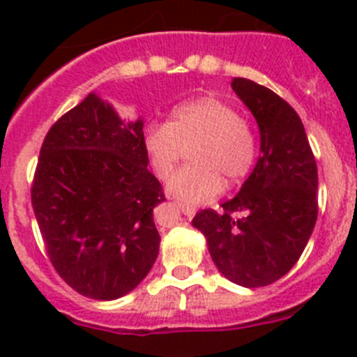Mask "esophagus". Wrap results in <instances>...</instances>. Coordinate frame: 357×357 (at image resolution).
Segmentation results:
<instances>
[{
    "label": "esophagus",
    "instance_id": "obj_1",
    "mask_svg": "<svg viewBox=\"0 0 357 357\" xmlns=\"http://www.w3.org/2000/svg\"><path fill=\"white\" fill-rule=\"evenodd\" d=\"M178 207H181L182 213H184L188 218H193L195 214H197V209H195V207H191V206H185V204H178Z\"/></svg>",
    "mask_w": 357,
    "mask_h": 357
}]
</instances>
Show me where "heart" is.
Masks as SVG:
<instances>
[{"label": "heart", "instance_id": "b5f03b06", "mask_svg": "<svg viewBox=\"0 0 357 357\" xmlns=\"http://www.w3.org/2000/svg\"><path fill=\"white\" fill-rule=\"evenodd\" d=\"M144 150L160 178H168L191 150V160L168 182V191L184 204H200L220 195L223 181L238 184L250 173L257 153L252 127L234 105L202 96L176 107L168 123L150 125Z\"/></svg>", "mask_w": 357, "mask_h": 357}]
</instances>
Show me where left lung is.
Masks as SVG:
<instances>
[{"label":"left lung","mask_w":357,"mask_h":357,"mask_svg":"<svg viewBox=\"0 0 357 357\" xmlns=\"http://www.w3.org/2000/svg\"><path fill=\"white\" fill-rule=\"evenodd\" d=\"M230 87L257 121L261 155L222 213L200 211L193 227L206 236L223 277L259 288L284 277L311 238L318 216L317 160L289 103L247 78H234Z\"/></svg>","instance_id":"obj_1"}]
</instances>
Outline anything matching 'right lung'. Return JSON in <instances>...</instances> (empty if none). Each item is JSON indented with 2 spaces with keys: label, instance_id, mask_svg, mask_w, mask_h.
Listing matches in <instances>:
<instances>
[{
  "label": "right lung",
  "instance_id": "right-lung-1",
  "mask_svg": "<svg viewBox=\"0 0 357 357\" xmlns=\"http://www.w3.org/2000/svg\"><path fill=\"white\" fill-rule=\"evenodd\" d=\"M143 118L123 121L89 93L50 128L31 206L56 273L80 295L116 301L139 286L160 236L153 207L162 188L148 172Z\"/></svg>",
  "mask_w": 357,
  "mask_h": 357
}]
</instances>
